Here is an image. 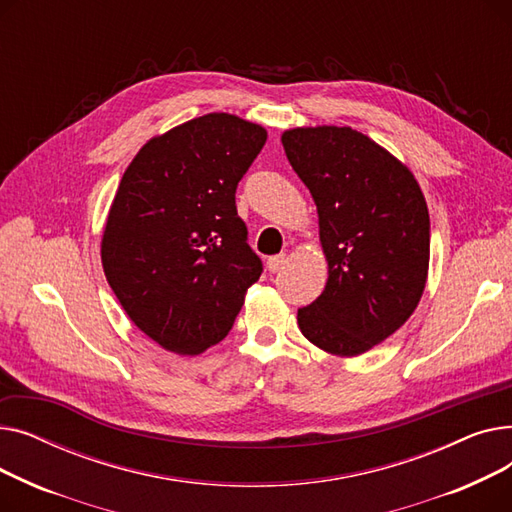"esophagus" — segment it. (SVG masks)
Here are the masks:
<instances>
[{
    "label": "esophagus",
    "instance_id": "esophagus-1",
    "mask_svg": "<svg viewBox=\"0 0 512 512\" xmlns=\"http://www.w3.org/2000/svg\"><path fill=\"white\" fill-rule=\"evenodd\" d=\"M286 255L282 253V255H274V257H270V259H267V270H270L272 274H276V272H280L282 270V267L286 265Z\"/></svg>",
    "mask_w": 512,
    "mask_h": 512
}]
</instances>
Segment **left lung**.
I'll return each mask as SVG.
<instances>
[{"instance_id": "obj_1", "label": "left lung", "mask_w": 512, "mask_h": 512, "mask_svg": "<svg viewBox=\"0 0 512 512\" xmlns=\"http://www.w3.org/2000/svg\"><path fill=\"white\" fill-rule=\"evenodd\" d=\"M292 170L319 215L328 282L299 309L303 336L321 351L357 357L415 311L427 280L429 213L407 166L348 126L282 134Z\"/></svg>"}]
</instances>
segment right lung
<instances>
[{"label": "right lung", "instance_id": "1", "mask_svg": "<svg viewBox=\"0 0 512 512\" xmlns=\"http://www.w3.org/2000/svg\"><path fill=\"white\" fill-rule=\"evenodd\" d=\"M267 132L207 114L151 139L130 161L101 238L126 315L159 346L199 355L224 340L263 272L236 211V186Z\"/></svg>", "mask_w": 512, "mask_h": 512}]
</instances>
